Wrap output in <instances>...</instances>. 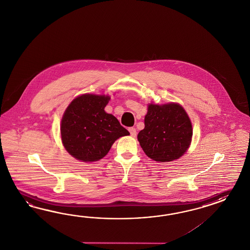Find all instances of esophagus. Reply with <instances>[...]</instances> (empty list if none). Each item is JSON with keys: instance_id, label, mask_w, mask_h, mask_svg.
<instances>
[{"instance_id": "esophagus-1", "label": "esophagus", "mask_w": 250, "mask_h": 250, "mask_svg": "<svg viewBox=\"0 0 250 250\" xmlns=\"http://www.w3.org/2000/svg\"><path fill=\"white\" fill-rule=\"evenodd\" d=\"M128 131H129V133L131 134V136H133V137L136 136V130H135V128L130 127L128 129Z\"/></svg>"}]
</instances>
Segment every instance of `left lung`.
Segmentation results:
<instances>
[{
	"label": "left lung",
	"mask_w": 250,
	"mask_h": 250,
	"mask_svg": "<svg viewBox=\"0 0 250 250\" xmlns=\"http://www.w3.org/2000/svg\"><path fill=\"white\" fill-rule=\"evenodd\" d=\"M192 137V125L181 104H150L145 117V128L137 135L148 157L161 163L183 156Z\"/></svg>",
	"instance_id": "left-lung-1"
}]
</instances>
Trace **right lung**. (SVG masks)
<instances>
[{"mask_svg":"<svg viewBox=\"0 0 250 250\" xmlns=\"http://www.w3.org/2000/svg\"><path fill=\"white\" fill-rule=\"evenodd\" d=\"M109 100V96L85 94L67 106L61 119V140L74 158L98 161L107 154L115 141L130 134L115 116L105 113Z\"/></svg>","mask_w":250,"mask_h":250,"instance_id":"obj_1","label":"right lung"}]
</instances>
